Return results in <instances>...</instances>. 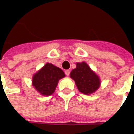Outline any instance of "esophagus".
<instances>
[{
  "instance_id": "esophagus-1",
  "label": "esophagus",
  "mask_w": 134,
  "mask_h": 134,
  "mask_svg": "<svg viewBox=\"0 0 134 134\" xmlns=\"http://www.w3.org/2000/svg\"><path fill=\"white\" fill-rule=\"evenodd\" d=\"M70 71L69 70H65V75L67 76H69L70 75Z\"/></svg>"
}]
</instances>
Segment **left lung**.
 I'll return each instance as SVG.
<instances>
[{
    "label": "left lung",
    "instance_id": "left-lung-1",
    "mask_svg": "<svg viewBox=\"0 0 134 134\" xmlns=\"http://www.w3.org/2000/svg\"><path fill=\"white\" fill-rule=\"evenodd\" d=\"M70 77L75 82L78 90L85 95L95 92L100 86V79L85 62L77 63V67L71 72Z\"/></svg>",
    "mask_w": 134,
    "mask_h": 134
}]
</instances>
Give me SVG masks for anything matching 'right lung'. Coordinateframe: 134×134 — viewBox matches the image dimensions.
I'll return each instance as SVG.
<instances>
[{
    "label": "right lung",
    "mask_w": 134,
    "mask_h": 134,
    "mask_svg": "<svg viewBox=\"0 0 134 134\" xmlns=\"http://www.w3.org/2000/svg\"><path fill=\"white\" fill-rule=\"evenodd\" d=\"M64 76V72L60 68L47 63L34 75L32 83L41 95L50 96L54 92L59 80Z\"/></svg>",
    "instance_id": "add662e5"
}]
</instances>
